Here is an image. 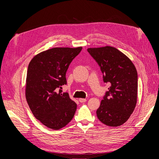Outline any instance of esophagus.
Wrapping results in <instances>:
<instances>
[{"label": "esophagus", "mask_w": 159, "mask_h": 159, "mask_svg": "<svg viewBox=\"0 0 159 159\" xmlns=\"http://www.w3.org/2000/svg\"><path fill=\"white\" fill-rule=\"evenodd\" d=\"M79 102H80V103H84V102H86V99L80 98V99H79Z\"/></svg>", "instance_id": "34e87169"}]
</instances>
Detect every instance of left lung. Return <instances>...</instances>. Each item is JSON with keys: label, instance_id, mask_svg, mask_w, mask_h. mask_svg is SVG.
I'll list each match as a JSON object with an SVG mask.
<instances>
[{"label": "left lung", "instance_id": "obj_1", "mask_svg": "<svg viewBox=\"0 0 159 159\" xmlns=\"http://www.w3.org/2000/svg\"><path fill=\"white\" fill-rule=\"evenodd\" d=\"M88 52L97 62L105 83L110 87L98 109V118L110 127L125 123L135 108L137 99V70L127 56L113 47L88 48Z\"/></svg>", "mask_w": 159, "mask_h": 159}]
</instances>
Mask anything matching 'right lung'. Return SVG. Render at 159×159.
<instances>
[{
  "label": "right lung",
  "mask_w": 159,
  "mask_h": 159,
  "mask_svg": "<svg viewBox=\"0 0 159 159\" xmlns=\"http://www.w3.org/2000/svg\"><path fill=\"white\" fill-rule=\"evenodd\" d=\"M82 48H54L33 57L28 67L26 99L38 121L50 129L58 130L74 117L77 104L68 93L66 74L71 61Z\"/></svg>",
  "instance_id": "obj_1"
}]
</instances>
